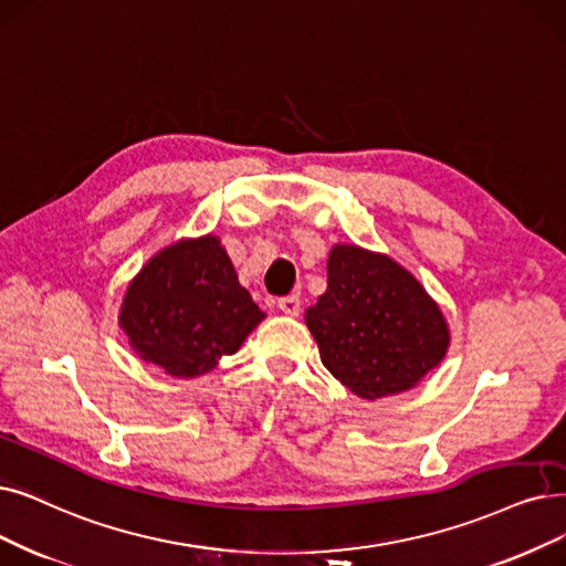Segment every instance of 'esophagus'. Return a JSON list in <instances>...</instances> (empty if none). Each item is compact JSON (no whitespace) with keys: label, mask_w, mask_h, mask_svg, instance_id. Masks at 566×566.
Listing matches in <instances>:
<instances>
[{"label":"esophagus","mask_w":566,"mask_h":566,"mask_svg":"<svg viewBox=\"0 0 566 566\" xmlns=\"http://www.w3.org/2000/svg\"><path fill=\"white\" fill-rule=\"evenodd\" d=\"M279 308H281L285 315H290V318H297L300 311H302V302H300L297 295H290V297L279 300Z\"/></svg>","instance_id":"esophagus-1"}]
</instances>
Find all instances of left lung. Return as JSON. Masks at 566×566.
I'll use <instances>...</instances> for the list:
<instances>
[{"label": "left lung", "mask_w": 566, "mask_h": 566, "mask_svg": "<svg viewBox=\"0 0 566 566\" xmlns=\"http://www.w3.org/2000/svg\"><path fill=\"white\" fill-rule=\"evenodd\" d=\"M304 321L327 371L369 401L416 388L450 346L441 306L411 271L355 243L332 245L327 290Z\"/></svg>", "instance_id": "8db88e82"}]
</instances>
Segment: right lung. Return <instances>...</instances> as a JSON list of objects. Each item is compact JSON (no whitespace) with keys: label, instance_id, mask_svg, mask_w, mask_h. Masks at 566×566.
Masks as SVG:
<instances>
[{"label":"right lung","instance_id":"right-lung-1","mask_svg":"<svg viewBox=\"0 0 566 566\" xmlns=\"http://www.w3.org/2000/svg\"><path fill=\"white\" fill-rule=\"evenodd\" d=\"M264 321L220 237L178 239L127 283L118 325L132 350L174 378H199Z\"/></svg>","mask_w":566,"mask_h":566}]
</instances>
